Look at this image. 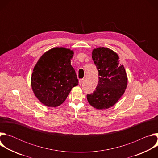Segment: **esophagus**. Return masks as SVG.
I'll list each match as a JSON object with an SVG mask.
<instances>
[{
	"instance_id": "1",
	"label": "esophagus",
	"mask_w": 158,
	"mask_h": 158,
	"mask_svg": "<svg viewBox=\"0 0 158 158\" xmlns=\"http://www.w3.org/2000/svg\"><path fill=\"white\" fill-rule=\"evenodd\" d=\"M84 79H79V84H82L84 82Z\"/></svg>"
}]
</instances>
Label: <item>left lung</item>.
<instances>
[{
  "instance_id": "8db88e82",
  "label": "left lung",
  "mask_w": 158,
  "mask_h": 158,
  "mask_svg": "<svg viewBox=\"0 0 158 158\" xmlns=\"http://www.w3.org/2000/svg\"><path fill=\"white\" fill-rule=\"evenodd\" d=\"M92 58L99 73V81L93 93L87 99L93 107L106 109L113 106L125 92L127 77L117 53L107 48L93 49Z\"/></svg>"
}]
</instances>
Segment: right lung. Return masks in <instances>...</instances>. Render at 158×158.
Instances as JSON below:
<instances>
[{
    "label": "right lung",
    "instance_id": "add662e5",
    "mask_svg": "<svg viewBox=\"0 0 158 158\" xmlns=\"http://www.w3.org/2000/svg\"><path fill=\"white\" fill-rule=\"evenodd\" d=\"M74 51L54 48L38 60L32 73L31 86L39 101L48 107L62 104L79 81L71 64Z\"/></svg>",
    "mask_w": 158,
    "mask_h": 158
}]
</instances>
